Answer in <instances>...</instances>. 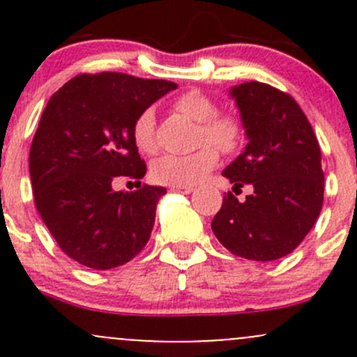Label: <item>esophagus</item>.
Listing matches in <instances>:
<instances>
[{
	"label": "esophagus",
	"mask_w": 357,
	"mask_h": 357,
	"mask_svg": "<svg viewBox=\"0 0 357 357\" xmlns=\"http://www.w3.org/2000/svg\"><path fill=\"white\" fill-rule=\"evenodd\" d=\"M172 192H178V193H185V195H188V193L193 192V186L190 185H178V186H171Z\"/></svg>",
	"instance_id": "34e87169"
}]
</instances>
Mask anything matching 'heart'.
<instances>
[{
  "label": "heart",
  "mask_w": 357,
  "mask_h": 357,
  "mask_svg": "<svg viewBox=\"0 0 357 357\" xmlns=\"http://www.w3.org/2000/svg\"><path fill=\"white\" fill-rule=\"evenodd\" d=\"M174 109L199 122L197 143L202 146L188 155L158 158L152 165V178L160 185H193L215 167L219 160L218 149L226 155L238 152L245 139V124L236 112H218L214 100L199 89L179 95L174 100ZM131 136L139 152L146 155H155L158 152L155 114L152 109H145L136 115Z\"/></svg>",
  "instance_id": "b5f03b06"
}]
</instances>
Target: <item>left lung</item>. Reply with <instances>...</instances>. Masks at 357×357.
Returning a JSON list of instances; mask_svg holds the SVG:
<instances>
[{
  "instance_id": "left-lung-1",
  "label": "left lung",
  "mask_w": 357,
  "mask_h": 357,
  "mask_svg": "<svg viewBox=\"0 0 357 357\" xmlns=\"http://www.w3.org/2000/svg\"><path fill=\"white\" fill-rule=\"evenodd\" d=\"M245 124V152L222 176L254 186L245 202L231 192L211 226L231 254L250 261L289 255L314 226L323 207L325 174L318 138L298 103L285 91L250 81L231 89Z\"/></svg>"
}]
</instances>
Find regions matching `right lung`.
<instances>
[{
	"instance_id": "obj_1",
	"label": "right lung",
	"mask_w": 357,
	"mask_h": 357,
	"mask_svg": "<svg viewBox=\"0 0 357 357\" xmlns=\"http://www.w3.org/2000/svg\"><path fill=\"white\" fill-rule=\"evenodd\" d=\"M178 88L122 72L79 74L67 81L39 121L29 153L34 204L62 252L91 269L126 264L150 240L164 186L145 185L146 164L131 136L132 122ZM119 177L135 192H115Z\"/></svg>"
}]
</instances>
